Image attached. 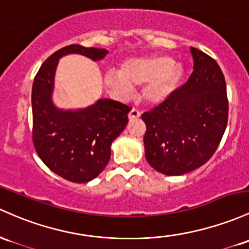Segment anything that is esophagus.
<instances>
[{
  "instance_id": "1",
  "label": "esophagus",
  "mask_w": 249,
  "mask_h": 249,
  "mask_svg": "<svg viewBox=\"0 0 249 249\" xmlns=\"http://www.w3.org/2000/svg\"><path fill=\"white\" fill-rule=\"evenodd\" d=\"M141 117V112H139L137 108H132L129 113V119L130 120H136Z\"/></svg>"
}]
</instances>
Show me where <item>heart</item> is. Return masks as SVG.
I'll list each match as a JSON object with an SVG mask.
<instances>
[{
  "mask_svg": "<svg viewBox=\"0 0 249 249\" xmlns=\"http://www.w3.org/2000/svg\"><path fill=\"white\" fill-rule=\"evenodd\" d=\"M185 74L182 62L166 55L131 58L120 65V70L105 73L107 89L119 98L132 93L133 87L143 86V98L147 103L160 104L173 95L181 86Z\"/></svg>",
  "mask_w": 249,
  "mask_h": 249,
  "instance_id": "obj_1",
  "label": "heart"
}]
</instances>
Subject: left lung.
<instances>
[{
	"mask_svg": "<svg viewBox=\"0 0 249 249\" xmlns=\"http://www.w3.org/2000/svg\"><path fill=\"white\" fill-rule=\"evenodd\" d=\"M194 72L168 100L144 112L145 158L158 173L179 176L216 151L228 122L226 80L214 59L190 47Z\"/></svg>",
	"mask_w": 249,
	"mask_h": 249,
	"instance_id": "obj_1",
	"label": "left lung"
}]
</instances>
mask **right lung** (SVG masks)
I'll return each instance as SVG.
<instances>
[{"label":"right lung","mask_w":249,"mask_h":249,"mask_svg":"<svg viewBox=\"0 0 249 249\" xmlns=\"http://www.w3.org/2000/svg\"><path fill=\"white\" fill-rule=\"evenodd\" d=\"M107 53L104 48L66 46L43 62L33 83V143L41 160L67 181L86 183L102 173L110 160L112 142L129 122L131 107L99 99L79 110L58 108L52 99L56 66L67 54L98 61Z\"/></svg>","instance_id":"obj_1"}]
</instances>
